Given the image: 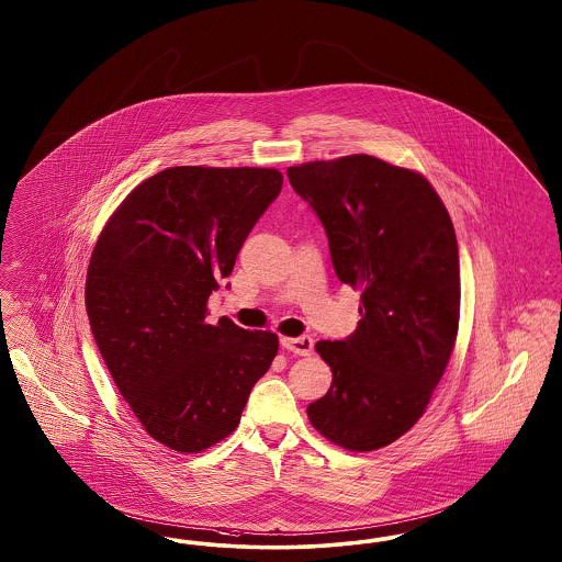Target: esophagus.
I'll return each instance as SVG.
<instances>
[{"instance_id":"obj_1","label":"esophagus","mask_w":562,"mask_h":562,"mask_svg":"<svg viewBox=\"0 0 562 562\" xmlns=\"http://www.w3.org/2000/svg\"><path fill=\"white\" fill-rule=\"evenodd\" d=\"M282 347L296 356H312L314 353V338L312 337H282Z\"/></svg>"}]
</instances>
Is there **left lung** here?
<instances>
[{"label": "left lung", "instance_id": "left-lung-1", "mask_svg": "<svg viewBox=\"0 0 562 562\" xmlns=\"http://www.w3.org/2000/svg\"><path fill=\"white\" fill-rule=\"evenodd\" d=\"M286 173L326 227L338 280L361 292L358 330L315 342L333 384L307 405L310 423L338 448H384L420 420L456 345L453 224L423 173L382 158L312 160Z\"/></svg>", "mask_w": 562, "mask_h": 562}]
</instances>
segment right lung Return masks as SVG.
<instances>
[{
    "mask_svg": "<svg viewBox=\"0 0 562 562\" xmlns=\"http://www.w3.org/2000/svg\"><path fill=\"white\" fill-rule=\"evenodd\" d=\"M261 167H169L114 209L91 252L86 310L123 400L165 448L199 453L238 427L278 335L206 322L248 232L282 190Z\"/></svg>",
    "mask_w": 562,
    "mask_h": 562,
    "instance_id": "right-lung-1",
    "label": "right lung"
}]
</instances>
